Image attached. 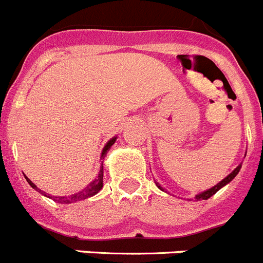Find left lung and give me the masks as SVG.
Wrapping results in <instances>:
<instances>
[{
    "label": "left lung",
    "mask_w": 263,
    "mask_h": 263,
    "mask_svg": "<svg viewBox=\"0 0 263 263\" xmlns=\"http://www.w3.org/2000/svg\"><path fill=\"white\" fill-rule=\"evenodd\" d=\"M240 168H241V164H240V166H237V168L234 170V171H232V173L229 174V175H228L227 178H225V179H222L221 182L218 183V184H216L215 187L210 188V190H208V191H204L203 194H199V195H196V200L199 201V200H206V199H210V197L212 196V195H215L216 192H217L218 190H220V188H222V187H224L225 184H228V183L231 182L232 179H234V176H236L237 174H238V171H240ZM157 184H158V183H157ZM158 187H159L160 190H163V188L160 187V185H158Z\"/></svg>",
    "instance_id": "obj_1"
}]
</instances>
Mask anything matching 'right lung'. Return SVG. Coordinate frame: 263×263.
Wrapping results in <instances>:
<instances>
[{"instance_id": "right-lung-1", "label": "right lung", "mask_w": 263, "mask_h": 263, "mask_svg": "<svg viewBox=\"0 0 263 263\" xmlns=\"http://www.w3.org/2000/svg\"><path fill=\"white\" fill-rule=\"evenodd\" d=\"M115 142H116V137H115V138H111L110 141H109V142L106 143L105 147H104V150H103V154H101V158L105 157V154H106V153H108V150L111 147V145H113V143H115ZM103 176H104V166H103V164H101V168H100L99 176H97V178L95 179L93 182L89 183V184H88L87 187H85L84 190H83V191L78 192V194H75V195H69V196H57V197H53V200L58 201V203H62V204H69V203H76V201L84 200V199H88V197L93 196V195H96L97 192H99L100 190L103 188ZM25 178H26L27 183H29V184L31 185V187L34 188V190L39 191L42 195H45V196L50 197V195H47V194H46V192L41 191L39 188H36V185L34 184V183H32L31 180H30V179L27 178V176H25ZM51 199H52V196H51Z\"/></svg>"}]
</instances>
